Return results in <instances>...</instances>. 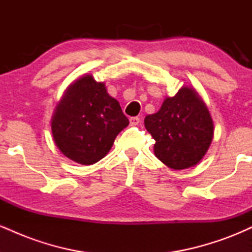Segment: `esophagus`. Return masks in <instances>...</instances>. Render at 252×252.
<instances>
[{
    "instance_id": "obj_1",
    "label": "esophagus",
    "mask_w": 252,
    "mask_h": 252,
    "mask_svg": "<svg viewBox=\"0 0 252 252\" xmlns=\"http://www.w3.org/2000/svg\"><path fill=\"white\" fill-rule=\"evenodd\" d=\"M129 122H130V126H137V124L141 122V120L138 117H131L129 120Z\"/></svg>"
}]
</instances>
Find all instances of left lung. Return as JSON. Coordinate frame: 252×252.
I'll return each mask as SVG.
<instances>
[{
    "label": "left lung",
    "instance_id": "obj_1",
    "mask_svg": "<svg viewBox=\"0 0 252 252\" xmlns=\"http://www.w3.org/2000/svg\"><path fill=\"white\" fill-rule=\"evenodd\" d=\"M144 126L155 140L156 158L173 169L195 166L213 138L209 109L190 88L166 98L156 114L144 118Z\"/></svg>",
    "mask_w": 252,
    "mask_h": 252
}]
</instances>
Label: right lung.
<instances>
[{"instance_id": "right-lung-1", "label": "right lung", "mask_w": 252, "mask_h": 252, "mask_svg": "<svg viewBox=\"0 0 252 252\" xmlns=\"http://www.w3.org/2000/svg\"><path fill=\"white\" fill-rule=\"evenodd\" d=\"M129 124L120 103L103 83L84 76L72 84L52 118L54 142L63 155L94 164L108 154L115 138Z\"/></svg>"}]
</instances>
